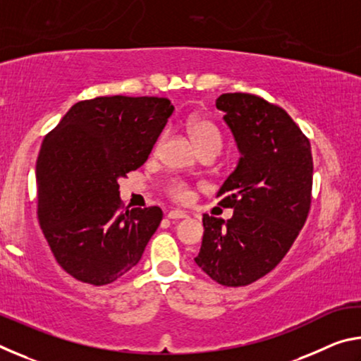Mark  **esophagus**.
I'll return each mask as SVG.
<instances>
[{"mask_svg": "<svg viewBox=\"0 0 361 361\" xmlns=\"http://www.w3.org/2000/svg\"><path fill=\"white\" fill-rule=\"evenodd\" d=\"M167 216H169L170 219H181V218H186L188 213L183 212V210H170Z\"/></svg>", "mask_w": 361, "mask_h": 361, "instance_id": "esophagus-1", "label": "esophagus"}]
</instances>
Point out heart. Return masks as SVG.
Masks as SVG:
<instances>
[{"label":"heart","mask_w":361,"mask_h":361,"mask_svg":"<svg viewBox=\"0 0 361 361\" xmlns=\"http://www.w3.org/2000/svg\"><path fill=\"white\" fill-rule=\"evenodd\" d=\"M188 133L191 137L192 143L199 151L205 148H221V135H219V130L213 122L207 121L204 118H197V116H192L191 119L188 121ZM167 194L176 202L186 204L192 199V191L185 181L175 180L167 186Z\"/></svg>","instance_id":"1"}]
</instances>
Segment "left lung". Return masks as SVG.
I'll list each match as a JSON object with an SVG mask.
<instances>
[{
  "instance_id": "1",
  "label": "left lung",
  "mask_w": 361,
  "mask_h": 361,
  "mask_svg": "<svg viewBox=\"0 0 361 361\" xmlns=\"http://www.w3.org/2000/svg\"><path fill=\"white\" fill-rule=\"evenodd\" d=\"M232 132L239 164L219 188L224 219L204 215L202 247L194 261L224 286H245L271 272L307 219L314 162L309 138L283 108L252 94L216 99Z\"/></svg>"
}]
</instances>
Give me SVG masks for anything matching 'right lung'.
Listing matches in <instances>:
<instances>
[{
	"instance_id": "right-lung-1",
	"label": "right lung",
	"mask_w": 361,
	"mask_h": 361,
	"mask_svg": "<svg viewBox=\"0 0 361 361\" xmlns=\"http://www.w3.org/2000/svg\"><path fill=\"white\" fill-rule=\"evenodd\" d=\"M172 113L159 97H97L73 105L42 142L38 219L57 262L79 282L113 283L142 259L162 210H122L118 180L143 166Z\"/></svg>"
}]
</instances>
